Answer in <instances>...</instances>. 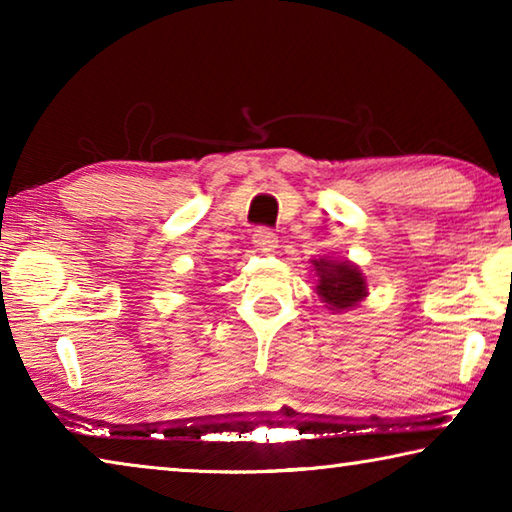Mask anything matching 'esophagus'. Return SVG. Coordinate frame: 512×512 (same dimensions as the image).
Returning a JSON list of instances; mask_svg holds the SVG:
<instances>
[{"mask_svg": "<svg viewBox=\"0 0 512 512\" xmlns=\"http://www.w3.org/2000/svg\"><path fill=\"white\" fill-rule=\"evenodd\" d=\"M253 246H255L257 253L268 255V253H273V250L277 248V237L273 235L271 230L257 228L255 235H253Z\"/></svg>", "mask_w": 512, "mask_h": 512, "instance_id": "obj_1", "label": "esophagus"}]
</instances>
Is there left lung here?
<instances>
[{
    "label": "left lung",
    "mask_w": 512,
    "mask_h": 512,
    "mask_svg": "<svg viewBox=\"0 0 512 512\" xmlns=\"http://www.w3.org/2000/svg\"><path fill=\"white\" fill-rule=\"evenodd\" d=\"M316 273V293L323 305L341 314L359 307L368 298V280L357 264L350 259L318 257L311 259Z\"/></svg>",
    "instance_id": "1"
}]
</instances>
